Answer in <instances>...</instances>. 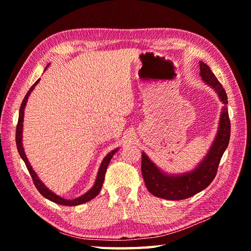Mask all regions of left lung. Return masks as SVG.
<instances>
[{
  "instance_id": "1",
  "label": "left lung",
  "mask_w": 251,
  "mask_h": 251,
  "mask_svg": "<svg viewBox=\"0 0 251 251\" xmlns=\"http://www.w3.org/2000/svg\"><path fill=\"white\" fill-rule=\"evenodd\" d=\"M200 70L202 82L215 90L223 104L218 131L205 157L194 169L188 173H165L149 158L146 153L142 152L141 173L147 189L154 196L164 200H185L206 189L215 179L220 159L230 141L231 124L226 108L227 96L226 90L206 63L200 61Z\"/></svg>"
}]
</instances>
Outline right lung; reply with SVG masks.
I'll return each instance as SVG.
<instances>
[{"instance_id":"1","label":"right lung","mask_w":251,"mask_h":251,"mask_svg":"<svg viewBox=\"0 0 251 251\" xmlns=\"http://www.w3.org/2000/svg\"><path fill=\"white\" fill-rule=\"evenodd\" d=\"M47 67H50V65H47ZM47 67L45 68V70L47 69ZM39 78L37 81L32 85L31 88L29 89V92L26 93V95L25 96L24 98V101L21 102V105H20V109H19V117H18V124H17V128H16V145H17V150H18V153L20 157L24 159V162L25 164L26 168H28L29 173L31 175L32 177V180H33L34 182V185L36 186L37 191L40 192V193L43 195L45 199L50 200L51 201L56 202V204H59V205H63V206H77V205H82L84 204V202L86 201H89L90 200H93L94 197L97 196L99 194V192L101 190V188H102V184H103V180H104V175H105V172H106V168H108V165L111 161V158L113 157L114 154L119 151V149H114V150H112L110 153L106 154V156L103 158V161L101 162V165L99 167V170H98V174H97V177H96V181L94 185L90 188L86 193H84L83 195L78 196V197H75V199L73 200H67V199H63V197L57 195L56 193H54V192L50 191L47 186L42 182V181L40 180L39 176L36 175V173L33 170V168H32V166L30 165L29 161H28V157H26L25 153V150H24V146H23V127H24V116H25V108L26 105V101H28V98L30 94L32 93V90L34 89V87L37 85V83L40 82Z\"/></svg>"}]
</instances>
